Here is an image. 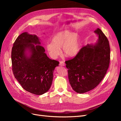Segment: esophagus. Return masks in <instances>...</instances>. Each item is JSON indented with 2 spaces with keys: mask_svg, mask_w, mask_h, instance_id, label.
<instances>
[{
  "mask_svg": "<svg viewBox=\"0 0 121 121\" xmlns=\"http://www.w3.org/2000/svg\"><path fill=\"white\" fill-rule=\"evenodd\" d=\"M60 65H61V66H64L65 65V63L63 61H60Z\"/></svg>",
  "mask_w": 121,
  "mask_h": 121,
  "instance_id": "34e87169",
  "label": "esophagus"
}]
</instances>
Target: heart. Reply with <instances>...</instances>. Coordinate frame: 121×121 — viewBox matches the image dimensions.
I'll list each match as a JSON object with an SVG mask.
<instances>
[{"mask_svg": "<svg viewBox=\"0 0 121 121\" xmlns=\"http://www.w3.org/2000/svg\"><path fill=\"white\" fill-rule=\"evenodd\" d=\"M46 47L49 56L56 58L60 53V48L65 56L73 57L79 51L80 44L78 36L69 31L65 30L57 33L52 39V43H47Z\"/></svg>", "mask_w": 121, "mask_h": 121, "instance_id": "b5f03b06", "label": "heart"}]
</instances>
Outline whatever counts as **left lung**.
<instances>
[{"mask_svg": "<svg viewBox=\"0 0 121 121\" xmlns=\"http://www.w3.org/2000/svg\"><path fill=\"white\" fill-rule=\"evenodd\" d=\"M97 42L87 44L72 59L65 61L68 77L73 89L84 93L95 88L104 79L109 67L110 47L109 41L99 28Z\"/></svg>", "mask_w": 121, "mask_h": 121, "instance_id": "8db88e82", "label": "left lung"}]
</instances>
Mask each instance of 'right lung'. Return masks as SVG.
Returning <instances> with one entry per match:
<instances>
[{
	"instance_id": "1",
	"label": "right lung",
	"mask_w": 121,
	"mask_h": 121,
	"mask_svg": "<svg viewBox=\"0 0 121 121\" xmlns=\"http://www.w3.org/2000/svg\"><path fill=\"white\" fill-rule=\"evenodd\" d=\"M40 44L37 36L23 33L14 41L11 56L14 77L25 90L36 95L43 94L49 89L54 69L59 64L47 57ZM27 50L30 52L29 56Z\"/></svg>"
}]
</instances>
